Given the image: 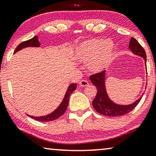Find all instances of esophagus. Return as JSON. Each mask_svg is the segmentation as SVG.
Masks as SVG:
<instances>
[{"instance_id":"34e87169","label":"esophagus","mask_w":156,"mask_h":156,"mask_svg":"<svg viewBox=\"0 0 156 156\" xmlns=\"http://www.w3.org/2000/svg\"><path fill=\"white\" fill-rule=\"evenodd\" d=\"M79 85L81 87H87V86L89 85V83L86 80H82L79 83Z\"/></svg>"}]
</instances>
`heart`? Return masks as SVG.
<instances>
[{
    "instance_id": "obj_1",
    "label": "heart",
    "mask_w": 156,
    "mask_h": 156,
    "mask_svg": "<svg viewBox=\"0 0 156 156\" xmlns=\"http://www.w3.org/2000/svg\"><path fill=\"white\" fill-rule=\"evenodd\" d=\"M116 53L115 43L110 39H87L79 44L74 50V58L81 63H88L91 72L102 71L114 60Z\"/></svg>"
}]
</instances>
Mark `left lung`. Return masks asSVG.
Here are the masks:
<instances>
[{
  "instance_id": "left-lung-1",
  "label": "left lung",
  "mask_w": 156,
  "mask_h": 156,
  "mask_svg": "<svg viewBox=\"0 0 156 156\" xmlns=\"http://www.w3.org/2000/svg\"><path fill=\"white\" fill-rule=\"evenodd\" d=\"M129 48L136 55L144 58L145 66L147 69V55L144 49L140 45L135 38L131 37L129 44ZM91 83L96 86L97 93L94 99L92 101L93 107L96 112L101 115L108 117H117V116L124 115L130 112L137 105L142 99L143 94L130 105H119L114 103L110 99L105 89V71H101L90 76Z\"/></svg>"
}]
</instances>
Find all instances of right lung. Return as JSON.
I'll return each instance as SVG.
<instances>
[{
    "label": "right lung",
    "mask_w": 156,
    "mask_h": 156,
    "mask_svg": "<svg viewBox=\"0 0 156 156\" xmlns=\"http://www.w3.org/2000/svg\"><path fill=\"white\" fill-rule=\"evenodd\" d=\"M39 46H40V42L39 41L38 37L34 36V37L29 39V40L25 41L23 42H22L19 44V45L16 48L14 53H16V52L21 51V49L26 48V47H39ZM76 87H77V85H76V83L71 84V85L69 86L62 101V103H60V105L58 106V108L54 110L53 112H51L45 116H41V117H33V116H30L28 115H27L29 116V117H30L31 118L34 119L39 121V122H51V121L57 119L60 117L62 115H63L64 113L65 112L66 108L68 107L69 96H70L71 94L73 93V91L76 90Z\"/></svg>",
    "instance_id": "right-lung-1"
}]
</instances>
